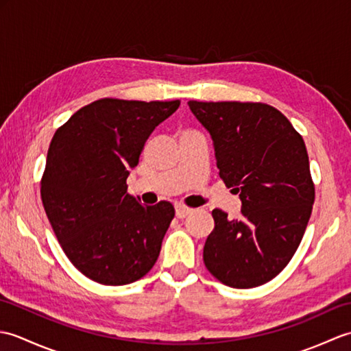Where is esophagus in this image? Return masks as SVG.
<instances>
[{
    "label": "esophagus",
    "instance_id": "obj_1",
    "mask_svg": "<svg viewBox=\"0 0 351 351\" xmlns=\"http://www.w3.org/2000/svg\"><path fill=\"white\" fill-rule=\"evenodd\" d=\"M175 210H176V217H178V219H185V217H187V215L191 213V208L184 206V205H181V204L176 205Z\"/></svg>",
    "mask_w": 351,
    "mask_h": 351
}]
</instances>
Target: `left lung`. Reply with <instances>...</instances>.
Segmentation results:
<instances>
[{
    "label": "left lung",
    "instance_id": "left-lung-1",
    "mask_svg": "<svg viewBox=\"0 0 351 351\" xmlns=\"http://www.w3.org/2000/svg\"><path fill=\"white\" fill-rule=\"evenodd\" d=\"M210 132L219 175L241 217L213 210L204 263L221 283L253 288L276 278L303 238L315 199L306 146L279 110L261 102L189 101Z\"/></svg>",
    "mask_w": 351,
    "mask_h": 351
}]
</instances>
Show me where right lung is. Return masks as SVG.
I'll return each instance as SVG.
<instances>
[{
  "mask_svg": "<svg viewBox=\"0 0 351 351\" xmlns=\"http://www.w3.org/2000/svg\"><path fill=\"white\" fill-rule=\"evenodd\" d=\"M181 101L104 98L80 108L51 140L42 204L66 256L102 285H126L158 259L175 208L126 193L146 140Z\"/></svg>",
  "mask_w": 351,
  "mask_h": 351,
  "instance_id": "obj_1",
  "label": "right lung"
}]
</instances>
